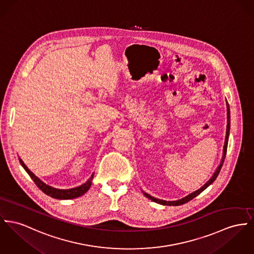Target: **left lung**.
<instances>
[{
	"label": "left lung",
	"mask_w": 254,
	"mask_h": 254,
	"mask_svg": "<svg viewBox=\"0 0 254 254\" xmlns=\"http://www.w3.org/2000/svg\"><path fill=\"white\" fill-rule=\"evenodd\" d=\"M226 105H227V129H226L225 143H224V147H223V156H222V160H221V162H220L219 168L217 169L216 172L214 173V175L211 177V179H210V180H209L205 185H203L199 190H195V191H193V192L190 193L189 195H187V196H185L184 198H181V199L176 200V201H166V200L157 199V198L153 197L151 195H149V194H147V193L143 192V193H144V195H145L147 198L151 199V200L154 201V202L160 203V204H162V205H169V206H172V205H173V206L182 205V204H184V203L189 202V201H190V200H191L192 198H194L196 195H198L200 192H202L203 190H204L207 187H209V185H211V184L216 180V178L218 177V175H219V173H220L221 167H222V165H223V162H224V159H225V156H226V151H227V144H228V136H229V130H230V109H229V105H228V103H227Z\"/></svg>",
	"instance_id": "left-lung-1"
}]
</instances>
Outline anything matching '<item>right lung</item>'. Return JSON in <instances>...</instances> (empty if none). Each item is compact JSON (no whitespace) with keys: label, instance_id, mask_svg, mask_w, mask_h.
Returning <instances> with one entry per match:
<instances>
[{"label":"right lung","instance_id":"1","mask_svg":"<svg viewBox=\"0 0 254 254\" xmlns=\"http://www.w3.org/2000/svg\"><path fill=\"white\" fill-rule=\"evenodd\" d=\"M19 162L22 165V167L27 171V173L30 175V177L33 179L35 185L38 187L44 193H46L47 195L51 196L53 198H57V199H72V198H76L79 197L81 195H83L85 193L88 189L91 186V181L93 179L94 173H92V175L90 176V178L85 182V184L81 185V186L76 187L73 189H69V190H60V189H55L53 187L46 185L45 183H43L39 178H37L34 173L26 167V165L23 163V161L19 158Z\"/></svg>","mask_w":254,"mask_h":254}]
</instances>
